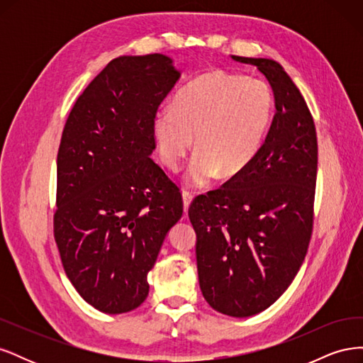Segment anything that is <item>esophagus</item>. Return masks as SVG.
I'll return each instance as SVG.
<instances>
[{"label": "esophagus", "instance_id": "34e87169", "mask_svg": "<svg viewBox=\"0 0 363 363\" xmlns=\"http://www.w3.org/2000/svg\"><path fill=\"white\" fill-rule=\"evenodd\" d=\"M192 199H194L192 192L183 191V208H184V212H188V208H189V206L192 203Z\"/></svg>", "mask_w": 363, "mask_h": 363}]
</instances>
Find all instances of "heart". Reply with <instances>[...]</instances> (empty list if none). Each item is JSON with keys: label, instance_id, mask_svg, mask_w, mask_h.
I'll return each mask as SVG.
<instances>
[{"label": "heart", "instance_id": "obj_1", "mask_svg": "<svg viewBox=\"0 0 363 363\" xmlns=\"http://www.w3.org/2000/svg\"><path fill=\"white\" fill-rule=\"evenodd\" d=\"M274 111L267 80L212 71L179 91L172 106L152 116V135L160 160L177 171L194 145L184 175L192 188H206L224 172L233 177L248 168L265 140Z\"/></svg>", "mask_w": 363, "mask_h": 363}]
</instances>
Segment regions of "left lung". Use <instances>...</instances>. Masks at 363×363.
<instances>
[{
    "mask_svg": "<svg viewBox=\"0 0 363 363\" xmlns=\"http://www.w3.org/2000/svg\"><path fill=\"white\" fill-rule=\"evenodd\" d=\"M267 77L276 115L256 159L189 207L203 296L244 318L265 311L303 265L313 228L318 140L303 95L277 62L232 56Z\"/></svg>",
    "mask_w": 363,
    "mask_h": 363,
    "instance_id": "obj_1",
    "label": "left lung"
}]
</instances>
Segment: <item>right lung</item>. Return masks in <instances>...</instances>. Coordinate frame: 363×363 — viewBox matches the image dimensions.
<instances>
[{"instance_id": "right-lung-1", "label": "right lung", "mask_w": 363, "mask_h": 363, "mask_svg": "<svg viewBox=\"0 0 363 363\" xmlns=\"http://www.w3.org/2000/svg\"><path fill=\"white\" fill-rule=\"evenodd\" d=\"M179 77L163 54L116 57L63 128L54 239L77 292L104 313L145 301L148 272L183 213L179 186L150 157L152 116Z\"/></svg>"}]
</instances>
